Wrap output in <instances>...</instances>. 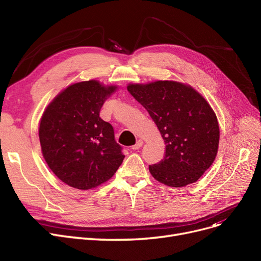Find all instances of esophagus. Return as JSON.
<instances>
[{
	"mask_svg": "<svg viewBox=\"0 0 261 261\" xmlns=\"http://www.w3.org/2000/svg\"><path fill=\"white\" fill-rule=\"evenodd\" d=\"M142 146H143V141L139 140L138 142H136V144H135V145H133V146H132V149H133V150H138V149H140Z\"/></svg>",
	"mask_w": 261,
	"mask_h": 261,
	"instance_id": "1",
	"label": "esophagus"
}]
</instances>
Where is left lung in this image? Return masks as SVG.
<instances>
[{
	"instance_id": "obj_1",
	"label": "left lung",
	"mask_w": 261,
	"mask_h": 261,
	"mask_svg": "<svg viewBox=\"0 0 261 261\" xmlns=\"http://www.w3.org/2000/svg\"><path fill=\"white\" fill-rule=\"evenodd\" d=\"M127 89L147 110L166 145L163 160L149 165L150 173L171 187L197 182L218 152L220 131L212 107L195 89L176 81L159 80Z\"/></svg>"
}]
</instances>
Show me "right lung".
Listing matches in <instances>:
<instances>
[{
  "mask_svg": "<svg viewBox=\"0 0 261 261\" xmlns=\"http://www.w3.org/2000/svg\"><path fill=\"white\" fill-rule=\"evenodd\" d=\"M117 89L98 81L67 87L47 106L39 127L42 154L50 170L68 186L87 190L114 175L125 155L114 130L99 117L107 98Z\"/></svg>",
  "mask_w": 261,
  "mask_h": 261,
  "instance_id": "right-lung-1",
  "label": "right lung"
}]
</instances>
